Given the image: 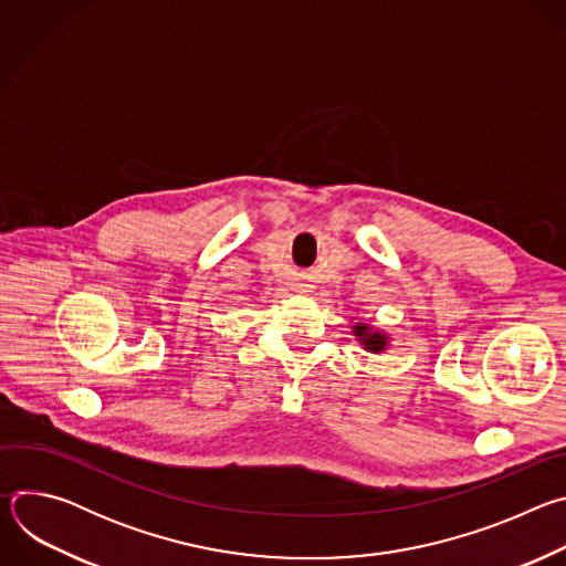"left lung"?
I'll use <instances>...</instances> for the list:
<instances>
[{
    "label": "left lung",
    "mask_w": 566,
    "mask_h": 566,
    "mask_svg": "<svg viewBox=\"0 0 566 566\" xmlns=\"http://www.w3.org/2000/svg\"><path fill=\"white\" fill-rule=\"evenodd\" d=\"M354 336H356L358 343H360L367 352H371V354H380V352L387 349V345H389L387 334L374 332L369 325H365V322H356V325H354Z\"/></svg>",
    "instance_id": "left-lung-1"
}]
</instances>
